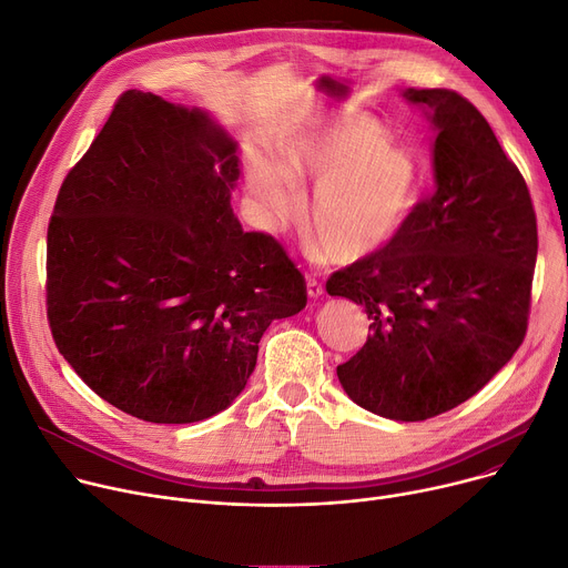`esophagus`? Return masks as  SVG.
<instances>
[{"mask_svg":"<svg viewBox=\"0 0 568 568\" xmlns=\"http://www.w3.org/2000/svg\"><path fill=\"white\" fill-rule=\"evenodd\" d=\"M307 295H310L312 300H318V297L325 295L323 284H321L316 277H312V275H307Z\"/></svg>","mask_w":568,"mask_h":568,"instance_id":"esophagus-1","label":"esophagus"}]
</instances>
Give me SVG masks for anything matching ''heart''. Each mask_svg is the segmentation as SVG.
Returning <instances> with one entry per match:
<instances>
[{"label": "heart", "instance_id": "obj_1", "mask_svg": "<svg viewBox=\"0 0 568 568\" xmlns=\"http://www.w3.org/2000/svg\"><path fill=\"white\" fill-rule=\"evenodd\" d=\"M250 190L271 226L305 211L312 185L307 236L329 263L348 265L385 247L410 220L422 187L415 153L389 144V132L369 114L342 112L293 138L282 160L254 155Z\"/></svg>", "mask_w": 568, "mask_h": 568}]
</instances>
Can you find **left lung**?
Returning a JSON list of instances; mask_svg holds the SVG:
<instances>
[{
    "label": "left lung",
    "mask_w": 568,
    "mask_h": 568,
    "mask_svg": "<svg viewBox=\"0 0 568 568\" xmlns=\"http://www.w3.org/2000/svg\"><path fill=\"white\" fill-rule=\"evenodd\" d=\"M402 95L436 132V187L325 288L372 318L337 366L344 392L374 415L422 422L468 402L523 344L539 239L525 179L479 110L447 89Z\"/></svg>",
    "instance_id": "left-lung-1"
}]
</instances>
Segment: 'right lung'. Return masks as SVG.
I'll use <instances>...</instances> for the list:
<instances>
[{
  "mask_svg": "<svg viewBox=\"0 0 568 568\" xmlns=\"http://www.w3.org/2000/svg\"><path fill=\"white\" fill-rule=\"evenodd\" d=\"M239 142L204 110L125 91L65 176L48 226L59 353L114 408L153 424L233 404L305 277L231 209Z\"/></svg>",
  "mask_w": 568,
  "mask_h": 568,
  "instance_id": "add662e5",
  "label": "right lung"
}]
</instances>
